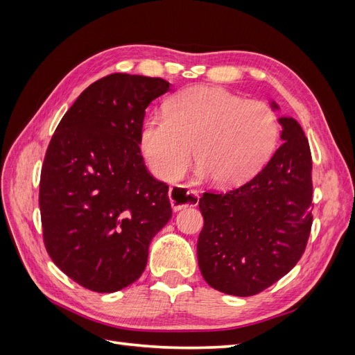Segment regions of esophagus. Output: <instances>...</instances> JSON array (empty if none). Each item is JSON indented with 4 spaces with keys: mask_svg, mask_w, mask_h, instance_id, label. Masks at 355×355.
<instances>
[{
    "mask_svg": "<svg viewBox=\"0 0 355 355\" xmlns=\"http://www.w3.org/2000/svg\"><path fill=\"white\" fill-rule=\"evenodd\" d=\"M168 198L171 202V209L178 211L188 206H197L200 196L196 189H191L185 185H175L168 191Z\"/></svg>",
    "mask_w": 355,
    "mask_h": 355,
    "instance_id": "esophagus-1",
    "label": "esophagus"
}]
</instances>
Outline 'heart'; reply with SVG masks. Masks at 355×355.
<instances>
[{
    "label": "heart",
    "instance_id": "obj_1",
    "mask_svg": "<svg viewBox=\"0 0 355 355\" xmlns=\"http://www.w3.org/2000/svg\"><path fill=\"white\" fill-rule=\"evenodd\" d=\"M271 106L244 101L222 87L194 85L164 105V118L144 124L141 148L153 173L173 180L185 173L194 149L201 173L219 187L241 185L271 158L278 141Z\"/></svg>",
    "mask_w": 355,
    "mask_h": 355
}]
</instances>
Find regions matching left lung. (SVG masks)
<instances>
[{
	"label": "left lung",
	"instance_id": "8db88e82",
	"mask_svg": "<svg viewBox=\"0 0 355 355\" xmlns=\"http://www.w3.org/2000/svg\"><path fill=\"white\" fill-rule=\"evenodd\" d=\"M280 124L283 145L259 173L228 192H204L198 202L200 271L227 295L253 296L277 283L299 262L309 239L311 149L296 120L283 116Z\"/></svg>",
	"mask_w": 355,
	"mask_h": 355
}]
</instances>
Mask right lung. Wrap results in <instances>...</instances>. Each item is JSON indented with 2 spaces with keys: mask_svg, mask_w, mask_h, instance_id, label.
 <instances>
[{
  "mask_svg": "<svg viewBox=\"0 0 355 355\" xmlns=\"http://www.w3.org/2000/svg\"><path fill=\"white\" fill-rule=\"evenodd\" d=\"M168 92L163 78L111 73L63 115L40 179L42 240L80 286L112 293L142 275L148 247L171 218L168 185L141 154L145 110Z\"/></svg>",
  "mask_w": 355,
  "mask_h": 355,
  "instance_id": "add662e5",
  "label": "right lung"
}]
</instances>
